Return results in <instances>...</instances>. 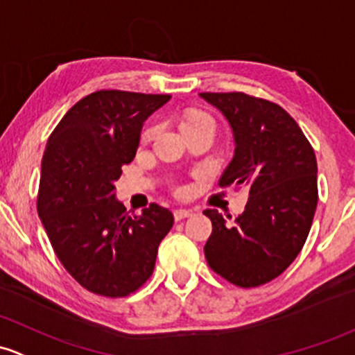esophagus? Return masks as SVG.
<instances>
[{
	"label": "esophagus",
	"instance_id": "obj_1",
	"mask_svg": "<svg viewBox=\"0 0 355 355\" xmlns=\"http://www.w3.org/2000/svg\"><path fill=\"white\" fill-rule=\"evenodd\" d=\"M192 214H193V212L189 211V209H175V211H173L175 221H182V219L190 218Z\"/></svg>",
	"mask_w": 355,
	"mask_h": 355
}]
</instances>
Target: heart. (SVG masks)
Instances as JSON below:
<instances>
[{
  "mask_svg": "<svg viewBox=\"0 0 355 355\" xmlns=\"http://www.w3.org/2000/svg\"><path fill=\"white\" fill-rule=\"evenodd\" d=\"M204 125H211V128H214V122H212V119L202 110H190L184 115V117H182L180 121L182 132H187V130H192L197 128H204ZM155 134H156V125L153 124L146 125V128L143 129V132H141V143H149V141L155 137ZM175 192L182 193L184 192V189L177 187L175 189Z\"/></svg>",
  "mask_w": 355,
  "mask_h": 355,
  "instance_id": "1",
  "label": "heart"
}]
</instances>
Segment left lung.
<instances>
[{"label":"left lung","mask_w":355,"mask_h":355,"mask_svg":"<svg viewBox=\"0 0 355 355\" xmlns=\"http://www.w3.org/2000/svg\"><path fill=\"white\" fill-rule=\"evenodd\" d=\"M200 96L223 112L236 144L219 187L248 190L233 225L216 209L204 211L212 223L207 266L238 287L267 284L294 262L311 230L318 202L315 151L277 103L241 92Z\"/></svg>","instance_id":"1"}]
</instances>
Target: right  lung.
<instances>
[{
	"label": "right lung",
	"instance_id": "add662e5",
	"mask_svg": "<svg viewBox=\"0 0 355 355\" xmlns=\"http://www.w3.org/2000/svg\"><path fill=\"white\" fill-rule=\"evenodd\" d=\"M170 95L98 89L66 112L42 156L37 212L59 262L93 294L125 297L146 284L173 214L130 216L114 182L136 156L143 122Z\"/></svg>",
	"mask_w": 355,
	"mask_h": 355
}]
</instances>
